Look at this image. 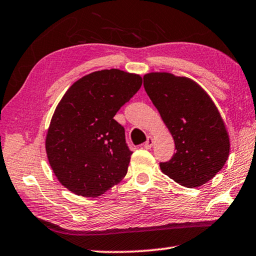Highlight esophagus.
<instances>
[{
    "label": "esophagus",
    "instance_id": "1",
    "mask_svg": "<svg viewBox=\"0 0 256 256\" xmlns=\"http://www.w3.org/2000/svg\"><path fill=\"white\" fill-rule=\"evenodd\" d=\"M153 144H154V140H153V137L148 136V140L145 142L143 146H144V148H146V150H150V148H152V146H153Z\"/></svg>",
    "mask_w": 256,
    "mask_h": 256
}]
</instances>
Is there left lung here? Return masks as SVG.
Returning <instances> with one entry per match:
<instances>
[{
  "label": "left lung",
  "instance_id": "8db88e82",
  "mask_svg": "<svg viewBox=\"0 0 256 256\" xmlns=\"http://www.w3.org/2000/svg\"><path fill=\"white\" fill-rule=\"evenodd\" d=\"M144 87L174 137L177 152L161 171L185 187L211 180L228 160L229 135L220 112L198 82L169 72H150Z\"/></svg>",
  "mask_w": 256,
  "mask_h": 256
}]
</instances>
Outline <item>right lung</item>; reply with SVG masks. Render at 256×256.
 Here are the masks:
<instances>
[{
  "instance_id": "add662e5",
  "label": "right lung",
  "mask_w": 256,
  "mask_h": 256,
  "mask_svg": "<svg viewBox=\"0 0 256 256\" xmlns=\"http://www.w3.org/2000/svg\"><path fill=\"white\" fill-rule=\"evenodd\" d=\"M142 82L140 74L119 69L94 71L74 82L58 102L45 148L56 177L74 194L98 198L127 174L132 152L113 116Z\"/></svg>"
}]
</instances>
